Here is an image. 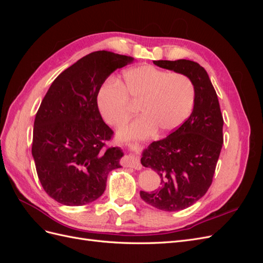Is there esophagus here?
<instances>
[{"label": "esophagus", "mask_w": 263, "mask_h": 263, "mask_svg": "<svg viewBox=\"0 0 263 263\" xmlns=\"http://www.w3.org/2000/svg\"><path fill=\"white\" fill-rule=\"evenodd\" d=\"M135 147L134 144H128V146H127V148L128 149H133ZM126 164L127 166H132V168L134 169H141V164L139 162V159L137 157H134L133 155H129L128 157L126 158Z\"/></svg>", "instance_id": "esophagus-1"}]
</instances>
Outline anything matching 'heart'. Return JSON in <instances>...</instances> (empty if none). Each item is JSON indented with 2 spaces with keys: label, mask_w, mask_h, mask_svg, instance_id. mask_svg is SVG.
I'll return each mask as SVG.
<instances>
[{
  "label": "heart",
  "mask_w": 263,
  "mask_h": 263,
  "mask_svg": "<svg viewBox=\"0 0 263 263\" xmlns=\"http://www.w3.org/2000/svg\"><path fill=\"white\" fill-rule=\"evenodd\" d=\"M123 82L109 81L100 91L98 103L105 122L118 127L139 105L141 116L123 126L118 132L122 139L146 138L158 130L172 133L186 121L192 112L195 89L191 79L151 66L127 70Z\"/></svg>",
  "instance_id": "b5f03b06"
}]
</instances>
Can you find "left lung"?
<instances>
[{
  "label": "left lung",
  "mask_w": 263,
  "mask_h": 263,
  "mask_svg": "<svg viewBox=\"0 0 263 263\" xmlns=\"http://www.w3.org/2000/svg\"><path fill=\"white\" fill-rule=\"evenodd\" d=\"M154 63L189 77L195 89L192 114L169 136L150 144L140 160L161 178L160 189L151 193L140 191V197L158 210L176 212L190 208L210 189L224 142V119L210 77L197 62Z\"/></svg>",
  "instance_id": "left-lung-1"
}]
</instances>
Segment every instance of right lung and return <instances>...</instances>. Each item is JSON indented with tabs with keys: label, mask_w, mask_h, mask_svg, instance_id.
I'll list each match as a JSON object with an SVG mask.
<instances>
[{
	"label": "right lung",
	"mask_w": 263,
	"mask_h": 263,
	"mask_svg": "<svg viewBox=\"0 0 263 263\" xmlns=\"http://www.w3.org/2000/svg\"><path fill=\"white\" fill-rule=\"evenodd\" d=\"M134 58L94 51L61 72L35 117L31 154L39 181L54 201L89 204L104 193L108 173L121 168L123 151L106 147L114 132L98 107L102 84Z\"/></svg>",
	"instance_id": "add662e5"
}]
</instances>
